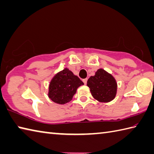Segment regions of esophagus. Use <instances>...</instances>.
Returning a JSON list of instances; mask_svg holds the SVG:
<instances>
[{"mask_svg": "<svg viewBox=\"0 0 154 154\" xmlns=\"http://www.w3.org/2000/svg\"><path fill=\"white\" fill-rule=\"evenodd\" d=\"M87 82H88V79H87V78H86V79H83V83H84V84H85V85H86V83H87Z\"/></svg>", "mask_w": 154, "mask_h": 154, "instance_id": "obj_1", "label": "esophagus"}]
</instances>
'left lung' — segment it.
<instances>
[{"label": "left lung", "mask_w": 154, "mask_h": 154, "mask_svg": "<svg viewBox=\"0 0 154 154\" xmlns=\"http://www.w3.org/2000/svg\"><path fill=\"white\" fill-rule=\"evenodd\" d=\"M91 94L100 102H108L115 97L116 83L114 77L104 70L98 69L94 76H91L87 82Z\"/></svg>", "instance_id": "left-lung-1"}]
</instances>
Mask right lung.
<instances>
[{"instance_id":"1","label":"right lung","mask_w":154,"mask_h":154,"mask_svg":"<svg viewBox=\"0 0 154 154\" xmlns=\"http://www.w3.org/2000/svg\"><path fill=\"white\" fill-rule=\"evenodd\" d=\"M83 84L79 77L68 69H65L50 82L48 96L57 104H66L72 100L77 89Z\"/></svg>"}]
</instances>
